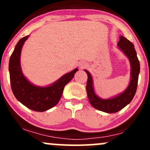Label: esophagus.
I'll list each match as a JSON object with an SVG mask.
<instances>
[{
  "label": "esophagus",
  "mask_w": 150,
  "mask_h": 150,
  "mask_svg": "<svg viewBox=\"0 0 150 150\" xmlns=\"http://www.w3.org/2000/svg\"><path fill=\"white\" fill-rule=\"evenodd\" d=\"M78 67H79L80 69L85 68V67H87V63H86L85 62H80L79 64H78Z\"/></svg>",
  "instance_id": "obj_1"
}]
</instances>
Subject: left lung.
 Returning <instances> with one entry per match:
<instances>
[{
  "label": "left lung",
  "mask_w": 150,
  "mask_h": 150,
  "mask_svg": "<svg viewBox=\"0 0 150 150\" xmlns=\"http://www.w3.org/2000/svg\"><path fill=\"white\" fill-rule=\"evenodd\" d=\"M118 49L128 58L130 63V80L127 88L122 93L104 99L96 93L93 86V79L91 74L87 70H84L88 75L87 91L90 103L93 108L105 113H116L130 103L137 91L140 64L137 55V52L133 44L123 36H120L117 45Z\"/></svg>",
  "instance_id": "8db88e82"
}]
</instances>
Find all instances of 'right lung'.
Instances as JSON below:
<instances>
[{"mask_svg": "<svg viewBox=\"0 0 150 150\" xmlns=\"http://www.w3.org/2000/svg\"><path fill=\"white\" fill-rule=\"evenodd\" d=\"M29 35L21 38L16 45L9 60V74L11 89L16 98L25 106L35 111H47L59 102L64 86L73 78L78 68L63 75L47 86L33 84L23 75L21 66V53Z\"/></svg>", "mask_w": 150, "mask_h": 150, "instance_id": "right-lung-1", "label": "right lung"}]
</instances>
